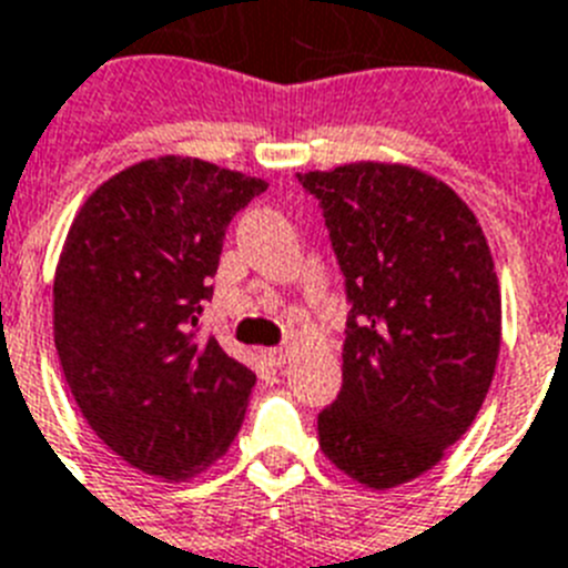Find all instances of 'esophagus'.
I'll use <instances>...</instances> for the list:
<instances>
[{"mask_svg":"<svg viewBox=\"0 0 568 568\" xmlns=\"http://www.w3.org/2000/svg\"><path fill=\"white\" fill-rule=\"evenodd\" d=\"M268 361L274 366H283L292 361V346H274V349H268Z\"/></svg>","mask_w":568,"mask_h":568,"instance_id":"obj_1","label":"esophagus"}]
</instances>
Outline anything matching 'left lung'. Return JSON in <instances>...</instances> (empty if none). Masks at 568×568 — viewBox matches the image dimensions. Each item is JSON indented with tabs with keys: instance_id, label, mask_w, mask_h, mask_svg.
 Returning a JSON list of instances; mask_svg holds the SVG:
<instances>
[{
	"instance_id": "8db88e82",
	"label": "left lung",
	"mask_w": 568,
	"mask_h": 568,
	"mask_svg": "<svg viewBox=\"0 0 568 568\" xmlns=\"http://www.w3.org/2000/svg\"><path fill=\"white\" fill-rule=\"evenodd\" d=\"M297 179L321 202L352 303L321 450L355 483L395 488L430 470L488 395L503 332L494 256L468 204L416 166Z\"/></svg>"
}]
</instances>
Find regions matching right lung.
<instances>
[{
    "instance_id": "add662e5",
    "label": "right lung",
    "mask_w": 568,
    "mask_h": 568,
    "mask_svg": "<svg viewBox=\"0 0 568 568\" xmlns=\"http://www.w3.org/2000/svg\"><path fill=\"white\" fill-rule=\"evenodd\" d=\"M268 187L161 155L83 202L54 274V343L85 424L109 450L181 483L227 454L256 375L199 337L231 219Z\"/></svg>"
}]
</instances>
